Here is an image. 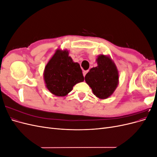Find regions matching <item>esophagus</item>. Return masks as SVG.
Segmentation results:
<instances>
[{
	"label": "esophagus",
	"instance_id": "esophagus-1",
	"mask_svg": "<svg viewBox=\"0 0 157 157\" xmlns=\"http://www.w3.org/2000/svg\"><path fill=\"white\" fill-rule=\"evenodd\" d=\"M88 71H83V75H84V77H85V75H86V73H88Z\"/></svg>",
	"mask_w": 157,
	"mask_h": 157
}]
</instances>
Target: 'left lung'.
I'll return each instance as SVG.
<instances>
[{
	"instance_id": "1",
	"label": "left lung",
	"mask_w": 157,
	"mask_h": 157,
	"mask_svg": "<svg viewBox=\"0 0 157 157\" xmlns=\"http://www.w3.org/2000/svg\"><path fill=\"white\" fill-rule=\"evenodd\" d=\"M96 62L97 67L90 69L84 79L95 96L105 99L110 97L117 88L119 74L109 56L100 54L98 56Z\"/></svg>"
}]
</instances>
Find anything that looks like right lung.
Listing matches in <instances>:
<instances>
[{
  "instance_id": "right-lung-1",
  "label": "right lung",
  "mask_w": 157,
  "mask_h": 157,
  "mask_svg": "<svg viewBox=\"0 0 157 157\" xmlns=\"http://www.w3.org/2000/svg\"><path fill=\"white\" fill-rule=\"evenodd\" d=\"M43 75L46 88L60 97L67 96L75 84L84 81L80 65L69 56L67 50L56 51L47 63Z\"/></svg>"
}]
</instances>
